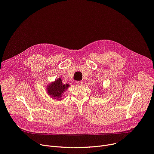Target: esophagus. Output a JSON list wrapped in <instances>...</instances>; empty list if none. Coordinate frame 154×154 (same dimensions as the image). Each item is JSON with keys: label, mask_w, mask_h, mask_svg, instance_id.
<instances>
[{"label": "esophagus", "mask_w": 154, "mask_h": 154, "mask_svg": "<svg viewBox=\"0 0 154 154\" xmlns=\"http://www.w3.org/2000/svg\"><path fill=\"white\" fill-rule=\"evenodd\" d=\"M76 84H77V85H82V81H77L76 82Z\"/></svg>", "instance_id": "1"}]
</instances>
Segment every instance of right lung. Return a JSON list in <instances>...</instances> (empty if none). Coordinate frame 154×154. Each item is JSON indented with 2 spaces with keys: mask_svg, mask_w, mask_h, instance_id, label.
Masks as SVG:
<instances>
[{
  "mask_svg": "<svg viewBox=\"0 0 154 154\" xmlns=\"http://www.w3.org/2000/svg\"><path fill=\"white\" fill-rule=\"evenodd\" d=\"M69 86V84H64L62 82V80L59 78L55 80L54 82L48 85L47 87V93L48 95L51 97V98L60 100L61 98L63 97V95L64 93V91Z\"/></svg>",
  "mask_w": 154,
  "mask_h": 154,
  "instance_id": "1",
  "label": "right lung"
}]
</instances>
